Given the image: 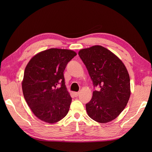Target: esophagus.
Segmentation results:
<instances>
[{
  "mask_svg": "<svg viewBox=\"0 0 152 152\" xmlns=\"http://www.w3.org/2000/svg\"><path fill=\"white\" fill-rule=\"evenodd\" d=\"M73 94H74V96H75V97H77V96H79V92H75V93Z\"/></svg>",
  "mask_w": 152,
  "mask_h": 152,
  "instance_id": "esophagus-1",
  "label": "esophagus"
}]
</instances>
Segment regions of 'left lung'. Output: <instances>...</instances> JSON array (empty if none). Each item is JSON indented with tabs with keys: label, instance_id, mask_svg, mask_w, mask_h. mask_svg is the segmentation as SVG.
Instances as JSON below:
<instances>
[{
	"label": "left lung",
	"instance_id": "obj_1",
	"mask_svg": "<svg viewBox=\"0 0 152 152\" xmlns=\"http://www.w3.org/2000/svg\"><path fill=\"white\" fill-rule=\"evenodd\" d=\"M79 55L86 65L94 86L93 97L86 104L93 120L107 123L116 118L130 98V78L122 61L101 45L84 49Z\"/></svg>",
	"mask_w": 152,
	"mask_h": 152
}]
</instances>
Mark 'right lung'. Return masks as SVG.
I'll return each instance as SVG.
<instances>
[{"label":"right lung","mask_w":152,"mask_h":152,"mask_svg":"<svg viewBox=\"0 0 152 152\" xmlns=\"http://www.w3.org/2000/svg\"><path fill=\"white\" fill-rule=\"evenodd\" d=\"M76 55L71 50L52 48L36 54L27 64L23 93L32 112L41 121L53 124L68 113L72 98L63 72Z\"/></svg>","instance_id":"add662e5"}]
</instances>
